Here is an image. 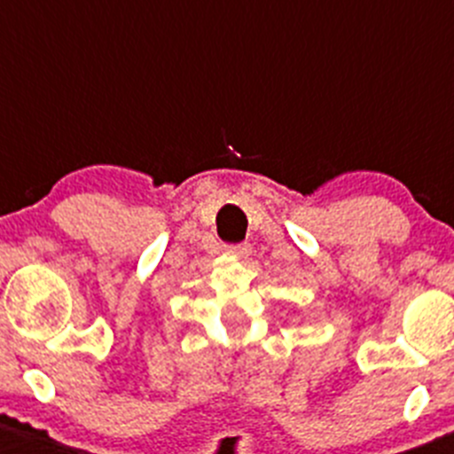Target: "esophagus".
Segmentation results:
<instances>
[{
    "instance_id": "34e87169",
    "label": "esophagus",
    "mask_w": 454,
    "mask_h": 454,
    "mask_svg": "<svg viewBox=\"0 0 454 454\" xmlns=\"http://www.w3.org/2000/svg\"><path fill=\"white\" fill-rule=\"evenodd\" d=\"M223 253L237 257V260H244V257L251 255V244H228V247H223Z\"/></svg>"
}]
</instances>
